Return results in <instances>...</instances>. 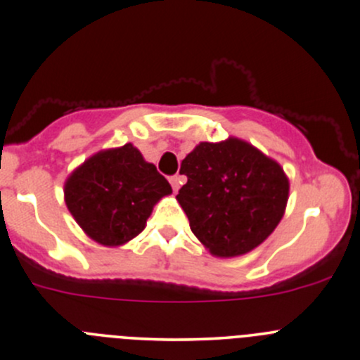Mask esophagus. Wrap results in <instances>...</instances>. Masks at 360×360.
<instances>
[{
  "label": "esophagus",
  "mask_w": 360,
  "mask_h": 360,
  "mask_svg": "<svg viewBox=\"0 0 360 360\" xmlns=\"http://www.w3.org/2000/svg\"><path fill=\"white\" fill-rule=\"evenodd\" d=\"M169 184H172L173 192H179L180 185L184 184V179H181L180 175H173V176H169Z\"/></svg>",
  "instance_id": "1"
}]
</instances>
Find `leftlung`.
<instances>
[{
	"instance_id": "obj_1",
	"label": "left lung",
	"mask_w": 360,
	"mask_h": 360,
	"mask_svg": "<svg viewBox=\"0 0 360 360\" xmlns=\"http://www.w3.org/2000/svg\"><path fill=\"white\" fill-rule=\"evenodd\" d=\"M180 172L187 184L176 200L212 255L252 252L284 216L289 195L284 169L245 141L200 143L181 161Z\"/></svg>"
}]
</instances>
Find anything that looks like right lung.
Listing matches in <instances>:
<instances>
[{"label":"right lung","instance_id":"obj_1","mask_svg":"<svg viewBox=\"0 0 360 360\" xmlns=\"http://www.w3.org/2000/svg\"><path fill=\"white\" fill-rule=\"evenodd\" d=\"M172 193L168 180L132 144L96 153L64 185L66 205L83 231L107 246L144 229L153 205Z\"/></svg>","mask_w":360,"mask_h":360}]
</instances>
